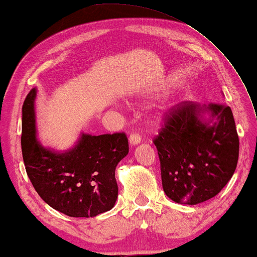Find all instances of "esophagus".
<instances>
[{
	"label": "esophagus",
	"mask_w": 257,
	"mask_h": 257,
	"mask_svg": "<svg viewBox=\"0 0 257 257\" xmlns=\"http://www.w3.org/2000/svg\"><path fill=\"white\" fill-rule=\"evenodd\" d=\"M128 141H130V146H131V147L138 146L139 143L141 142V136H140V134H138V133H132L131 136H130Z\"/></svg>",
	"instance_id": "1"
}]
</instances>
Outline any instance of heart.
I'll list each match as a JSON object with an SVG mask.
<instances>
[{
    "instance_id": "heart-1",
    "label": "heart",
    "mask_w": 257,
    "mask_h": 257,
    "mask_svg": "<svg viewBox=\"0 0 257 257\" xmlns=\"http://www.w3.org/2000/svg\"><path fill=\"white\" fill-rule=\"evenodd\" d=\"M173 108H174V105H173L172 102H170V101H164L159 106L158 110H157V112H156V119L163 118L165 115L169 114V112L173 110Z\"/></svg>"
}]
</instances>
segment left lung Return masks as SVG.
Masks as SVG:
<instances>
[{"label":"left lung","mask_w":257,"mask_h":257,"mask_svg":"<svg viewBox=\"0 0 257 257\" xmlns=\"http://www.w3.org/2000/svg\"><path fill=\"white\" fill-rule=\"evenodd\" d=\"M154 143L164 192L179 204L212 199L237 167L239 139L229 106L183 102L166 116Z\"/></svg>","instance_id":"8db88e82"}]
</instances>
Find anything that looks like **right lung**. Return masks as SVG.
<instances>
[{
    "mask_svg": "<svg viewBox=\"0 0 257 257\" xmlns=\"http://www.w3.org/2000/svg\"><path fill=\"white\" fill-rule=\"evenodd\" d=\"M37 89L22 106L21 149L26 172L38 195L53 209L74 218H90L114 208L118 195L115 169L128 154L124 133L91 136L81 132L66 151L44 147L37 139Z\"/></svg>",
    "mask_w": 257,
    "mask_h": 257,
    "instance_id": "1",
    "label": "right lung"
}]
</instances>
